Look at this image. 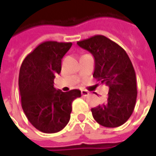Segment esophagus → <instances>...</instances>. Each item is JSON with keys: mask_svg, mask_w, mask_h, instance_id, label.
I'll return each instance as SVG.
<instances>
[{"mask_svg": "<svg viewBox=\"0 0 156 156\" xmlns=\"http://www.w3.org/2000/svg\"><path fill=\"white\" fill-rule=\"evenodd\" d=\"M81 95H82V96H87V95H88L89 92H88V91H87V90H81Z\"/></svg>", "mask_w": 156, "mask_h": 156, "instance_id": "esophagus-1", "label": "esophagus"}]
</instances>
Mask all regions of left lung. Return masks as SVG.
Instances as JSON below:
<instances>
[{"label":"left lung","mask_w":156,"mask_h":156,"mask_svg":"<svg viewBox=\"0 0 156 156\" xmlns=\"http://www.w3.org/2000/svg\"><path fill=\"white\" fill-rule=\"evenodd\" d=\"M77 44L93 55V76L109 87L107 100L91 109L94 119L106 128L122 125L133 114L137 97L135 72L128 54L104 35H94Z\"/></svg>","instance_id":"left-lung-1"}]
</instances>
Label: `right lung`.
I'll list each match as a JSON object with an SVG mask.
<instances>
[{
    "label": "right lung",
    "mask_w": 156,
    "mask_h": 156,
    "mask_svg": "<svg viewBox=\"0 0 156 156\" xmlns=\"http://www.w3.org/2000/svg\"><path fill=\"white\" fill-rule=\"evenodd\" d=\"M71 42L45 41L28 54L21 63L19 89L22 109L36 129L47 134L61 131L70 120L72 102L81 91L62 92L54 79L62 70V59Z\"/></svg>",
    "instance_id": "obj_1"
}]
</instances>
